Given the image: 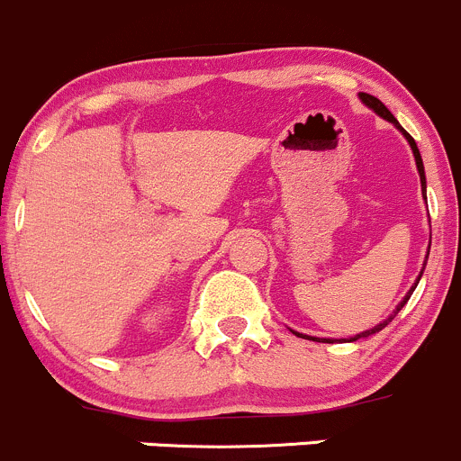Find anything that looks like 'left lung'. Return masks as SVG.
I'll return each mask as SVG.
<instances>
[{
    "label": "left lung",
    "instance_id": "obj_1",
    "mask_svg": "<svg viewBox=\"0 0 461 461\" xmlns=\"http://www.w3.org/2000/svg\"><path fill=\"white\" fill-rule=\"evenodd\" d=\"M359 97H361V102H366V104H368V106H370V109H373V111H375V113H379V115H381V118H385V120H388V122H393V124H394V127H397V129H399V131H402V133H403V136H406V140H408V144H411L412 153H415L417 171H420V176H421V187H424V192H426V176H424V162H421V156H420V149H417V144H415V140H412V136H411V133H408V131H406V129H403V127H402V124H399V122H397V120H394V115H393V113H390V111H388V109H385V104H384V102H381V100H376V97H375V95H370V93H359ZM421 274H424V272H421ZM421 274H420V278H421ZM420 278H417V283H420ZM415 287H417V285H415ZM415 287H412V290H411V292H408V294H406V299H403V301H402V303H399V305H397V310H394V312H393V314H390V317H388V319H385V321H384V323L375 325V328H373V330H366V332L357 334V337H355V339H350V341H357V339H361V337H370V334H375V332H379V330H384V328H385V325H388V323H390V321H393L394 317H397V314H399V310H402V308H403V305H406V301H408V299H411V294H412V292H415ZM294 334H296V337H301V334H299V332H294ZM303 339H310V337H305V334H303ZM321 341H323V343H328V339H321ZM330 343H332V341H330Z\"/></svg>",
    "mask_w": 461,
    "mask_h": 461
}]
</instances>
